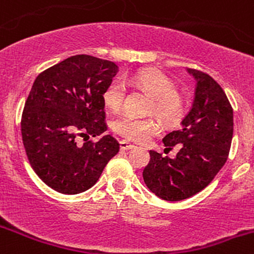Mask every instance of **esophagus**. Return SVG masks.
Segmentation results:
<instances>
[{
  "mask_svg": "<svg viewBox=\"0 0 254 254\" xmlns=\"http://www.w3.org/2000/svg\"><path fill=\"white\" fill-rule=\"evenodd\" d=\"M134 145L130 144V142H127V141H120V150L122 151H127V150H131L134 149Z\"/></svg>",
  "mask_w": 254,
  "mask_h": 254,
  "instance_id": "1",
  "label": "esophagus"
}]
</instances>
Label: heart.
Here are the masks:
<instances>
[{
	"label": "heart",
	"mask_w": 254,
	"mask_h": 254,
	"mask_svg": "<svg viewBox=\"0 0 254 254\" xmlns=\"http://www.w3.org/2000/svg\"><path fill=\"white\" fill-rule=\"evenodd\" d=\"M123 82L151 97L147 112L155 113L166 124L177 122L184 114L186 105L184 95L175 89V83L167 75L156 69H142L130 77H124L123 80H113L103 93L104 105L112 112H118L124 102L125 88ZM114 131L127 141L145 142L159 131V124L152 118L139 119L124 115L115 120Z\"/></svg>",
	"instance_id": "b5f03b06"
}]
</instances>
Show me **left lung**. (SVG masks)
I'll list each match as a JSON object with an SVG mask.
<instances>
[{
  "mask_svg": "<svg viewBox=\"0 0 254 254\" xmlns=\"http://www.w3.org/2000/svg\"><path fill=\"white\" fill-rule=\"evenodd\" d=\"M196 80L192 108L179 130L162 139L165 152L177 146L170 159L150 150L142 177L157 197L181 201L200 192L226 164L233 136V109L221 85L206 73L187 69Z\"/></svg>",
  "mask_w": 254,
  "mask_h": 254,
  "instance_id": "8db88e82",
  "label": "left lung"
}]
</instances>
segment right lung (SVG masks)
Returning <instances> with one entry per match:
<instances>
[{
    "label": "right lung",
    "instance_id": "right-lung-1",
    "mask_svg": "<svg viewBox=\"0 0 254 254\" xmlns=\"http://www.w3.org/2000/svg\"><path fill=\"white\" fill-rule=\"evenodd\" d=\"M117 73L114 62L78 54L34 80L22 113V140L32 169L57 192L87 191L119 152L112 135L86 141L107 131L103 93Z\"/></svg>",
    "mask_w": 254,
    "mask_h": 254
}]
</instances>
